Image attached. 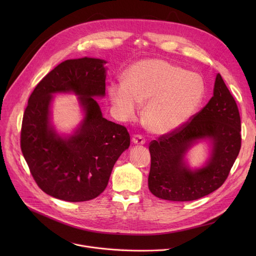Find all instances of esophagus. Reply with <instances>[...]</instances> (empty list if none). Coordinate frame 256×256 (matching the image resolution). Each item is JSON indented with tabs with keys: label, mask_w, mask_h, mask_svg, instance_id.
I'll list each match as a JSON object with an SVG mask.
<instances>
[{
	"label": "esophagus",
	"mask_w": 256,
	"mask_h": 256,
	"mask_svg": "<svg viewBox=\"0 0 256 256\" xmlns=\"http://www.w3.org/2000/svg\"><path fill=\"white\" fill-rule=\"evenodd\" d=\"M132 142L135 144H138V145H143V144H145L146 140L142 135H134Z\"/></svg>",
	"instance_id": "esophagus-1"
}]
</instances>
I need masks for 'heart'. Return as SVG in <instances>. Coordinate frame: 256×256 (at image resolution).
Masks as SVG:
<instances>
[{
    "instance_id": "obj_1",
    "label": "heart",
    "mask_w": 256,
    "mask_h": 256,
    "mask_svg": "<svg viewBox=\"0 0 256 256\" xmlns=\"http://www.w3.org/2000/svg\"><path fill=\"white\" fill-rule=\"evenodd\" d=\"M124 80L108 88L118 115L124 120L135 117L141 104L147 101L145 124L156 134H168L184 124L204 93L202 80L197 74L158 59L132 65Z\"/></svg>"
}]
</instances>
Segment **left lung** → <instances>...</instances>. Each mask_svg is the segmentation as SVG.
Instances as JSON below:
<instances>
[{"label": "left lung", "mask_w": 256, "mask_h": 256, "mask_svg": "<svg viewBox=\"0 0 256 256\" xmlns=\"http://www.w3.org/2000/svg\"><path fill=\"white\" fill-rule=\"evenodd\" d=\"M204 138L212 143L211 158L204 168L192 172L184 163V154ZM240 141L238 106L218 74L206 106L180 128L150 142V192L160 199L191 201L216 191L230 172Z\"/></svg>", "instance_id": "left-lung-1"}]
</instances>
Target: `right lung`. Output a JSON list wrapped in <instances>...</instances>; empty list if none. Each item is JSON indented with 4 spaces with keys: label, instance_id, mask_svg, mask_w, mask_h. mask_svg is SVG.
I'll return each mask as SVG.
<instances>
[{
    "label": "right lung",
    "instance_id": "obj_1",
    "mask_svg": "<svg viewBox=\"0 0 256 256\" xmlns=\"http://www.w3.org/2000/svg\"><path fill=\"white\" fill-rule=\"evenodd\" d=\"M106 62L102 59L66 60L37 84L22 124L20 148L37 186L55 198L80 202L98 197L109 182L116 160L128 148L126 126L102 117L93 98L104 96ZM79 96L86 117L70 138H61L50 124L55 92Z\"/></svg>",
    "mask_w": 256,
    "mask_h": 256
}]
</instances>
